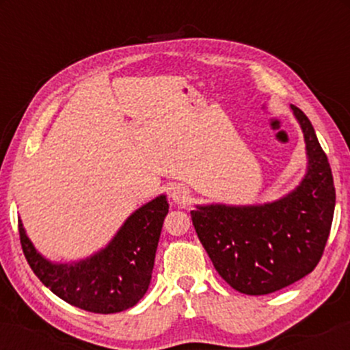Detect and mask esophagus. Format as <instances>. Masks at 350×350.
Wrapping results in <instances>:
<instances>
[{
	"label": "esophagus",
	"mask_w": 350,
	"mask_h": 350,
	"mask_svg": "<svg viewBox=\"0 0 350 350\" xmlns=\"http://www.w3.org/2000/svg\"><path fill=\"white\" fill-rule=\"evenodd\" d=\"M171 199L176 204H186L189 200V191L184 186H176L171 191Z\"/></svg>",
	"instance_id": "34e87169"
}]
</instances>
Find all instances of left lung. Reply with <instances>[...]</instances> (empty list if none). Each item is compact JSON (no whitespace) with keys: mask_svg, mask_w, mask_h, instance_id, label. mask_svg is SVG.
Instances as JSON below:
<instances>
[{"mask_svg":"<svg viewBox=\"0 0 350 350\" xmlns=\"http://www.w3.org/2000/svg\"><path fill=\"white\" fill-rule=\"evenodd\" d=\"M291 110L308 152V172L299 186L263 206L211 204L191 211L214 268L243 295H270L309 275L331 232L336 206L331 166L308 116L295 105Z\"/></svg>","mask_w":350,"mask_h":350,"instance_id":"left-lung-1","label":"left lung"}]
</instances>
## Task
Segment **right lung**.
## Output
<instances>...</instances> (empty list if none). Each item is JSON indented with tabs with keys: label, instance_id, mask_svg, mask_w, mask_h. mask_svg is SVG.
<instances>
[{
	"label": "right lung",
	"instance_id": "obj_1",
	"mask_svg": "<svg viewBox=\"0 0 350 350\" xmlns=\"http://www.w3.org/2000/svg\"><path fill=\"white\" fill-rule=\"evenodd\" d=\"M166 196L133 212L103 250L77 263H52L34 248L19 220V240L34 275L60 299L97 314L133 308L151 281L164 217Z\"/></svg>",
	"mask_w": 350,
	"mask_h": 350
}]
</instances>
